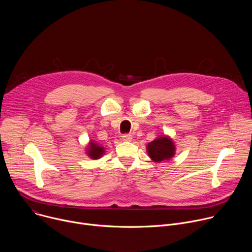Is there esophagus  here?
Returning <instances> with one entry per match:
<instances>
[{
    "mask_svg": "<svg viewBox=\"0 0 252 252\" xmlns=\"http://www.w3.org/2000/svg\"><path fill=\"white\" fill-rule=\"evenodd\" d=\"M132 139V136H131V134H124L123 135V140L124 141H130Z\"/></svg>",
    "mask_w": 252,
    "mask_h": 252,
    "instance_id": "obj_1",
    "label": "esophagus"
}]
</instances>
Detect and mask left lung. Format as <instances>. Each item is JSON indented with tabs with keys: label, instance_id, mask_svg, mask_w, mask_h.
Listing matches in <instances>:
<instances>
[{
	"label": "left lung",
	"instance_id": "8db88e82",
	"mask_svg": "<svg viewBox=\"0 0 252 252\" xmlns=\"http://www.w3.org/2000/svg\"><path fill=\"white\" fill-rule=\"evenodd\" d=\"M149 157L155 162H161L173 158L175 154V145L169 136L163 135L151 141L148 147Z\"/></svg>",
	"mask_w": 252,
	"mask_h": 252
}]
</instances>
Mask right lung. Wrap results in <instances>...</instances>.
Returning <instances> with one entry per match:
<instances>
[{
  "label": "right lung",
  "mask_w": 252,
  "mask_h": 252,
  "mask_svg": "<svg viewBox=\"0 0 252 252\" xmlns=\"http://www.w3.org/2000/svg\"><path fill=\"white\" fill-rule=\"evenodd\" d=\"M87 154L92 159H98L104 154V149H103V147L99 146L98 143H96L95 141L91 140L89 143L88 150H87Z\"/></svg>",
  "instance_id": "right-lung-1"
}]
</instances>
